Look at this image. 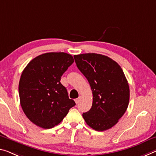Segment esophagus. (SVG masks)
Masks as SVG:
<instances>
[{
  "label": "esophagus",
  "instance_id": "1",
  "mask_svg": "<svg viewBox=\"0 0 156 156\" xmlns=\"http://www.w3.org/2000/svg\"><path fill=\"white\" fill-rule=\"evenodd\" d=\"M80 99H81V96H80V97H79L78 98H76V99L75 100V102L76 103V104H77V103H79V102H80Z\"/></svg>",
  "mask_w": 156,
  "mask_h": 156
}]
</instances>
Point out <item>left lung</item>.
I'll return each instance as SVG.
<instances>
[{"mask_svg": "<svg viewBox=\"0 0 156 156\" xmlns=\"http://www.w3.org/2000/svg\"><path fill=\"white\" fill-rule=\"evenodd\" d=\"M74 58L93 93L92 107L83 113V118L93 130H108L118 123L129 104L130 89L123 70L116 61L102 54H82Z\"/></svg>", "mask_w": 156, "mask_h": 156, "instance_id": "left-lung-1", "label": "left lung"}]
</instances>
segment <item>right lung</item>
<instances>
[{
	"label": "right lung",
	"instance_id": "right-lung-1",
	"mask_svg": "<svg viewBox=\"0 0 156 156\" xmlns=\"http://www.w3.org/2000/svg\"><path fill=\"white\" fill-rule=\"evenodd\" d=\"M73 62L70 54L50 52L35 57L23 70L19 83L20 104L26 116L36 126L53 128L76 105L60 81Z\"/></svg>",
	"mask_w": 156,
	"mask_h": 156
}]
</instances>
